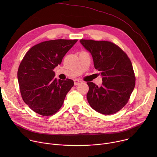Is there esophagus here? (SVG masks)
<instances>
[{"instance_id":"34e87169","label":"esophagus","mask_w":157,"mask_h":157,"mask_svg":"<svg viewBox=\"0 0 157 157\" xmlns=\"http://www.w3.org/2000/svg\"><path fill=\"white\" fill-rule=\"evenodd\" d=\"M81 82H82V81H80V80H78V79H75V80H74V84H75V85H78V84H81Z\"/></svg>"}]
</instances>
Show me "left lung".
Returning <instances> with one entry per match:
<instances>
[{
  "mask_svg": "<svg viewBox=\"0 0 157 157\" xmlns=\"http://www.w3.org/2000/svg\"><path fill=\"white\" fill-rule=\"evenodd\" d=\"M80 43L91 53L94 66L102 76V86L87 82V99L98 113H116L127 103L136 84L132 63L126 53L114 43L107 41L81 40Z\"/></svg>",
  "mask_w": 157,
  "mask_h": 157,
  "instance_id": "1",
  "label": "left lung"
}]
</instances>
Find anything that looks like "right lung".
<instances>
[{
  "mask_svg": "<svg viewBox=\"0 0 157 157\" xmlns=\"http://www.w3.org/2000/svg\"><path fill=\"white\" fill-rule=\"evenodd\" d=\"M78 40H53L32 47L21 61L17 78L25 104L36 113L50 116L61 107L74 85L73 80L55 78L54 68Z\"/></svg>",
  "mask_w": 157,
  "mask_h": 157,
  "instance_id": "1",
  "label": "right lung"
}]
</instances>
